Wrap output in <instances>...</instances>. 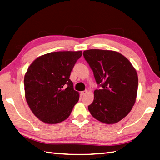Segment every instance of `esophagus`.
<instances>
[{"instance_id":"1","label":"esophagus","mask_w":160,"mask_h":160,"mask_svg":"<svg viewBox=\"0 0 160 160\" xmlns=\"http://www.w3.org/2000/svg\"><path fill=\"white\" fill-rule=\"evenodd\" d=\"M87 92V91H81L80 92V94L81 95H84Z\"/></svg>"}]
</instances>
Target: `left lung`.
Instances as JSON below:
<instances>
[{
    "label": "left lung",
    "instance_id": "8db88e82",
    "mask_svg": "<svg viewBox=\"0 0 160 160\" xmlns=\"http://www.w3.org/2000/svg\"><path fill=\"white\" fill-rule=\"evenodd\" d=\"M101 88L88 109L96 119L114 124L125 117L136 99L138 78L128 59L118 52L91 49L83 52Z\"/></svg>",
    "mask_w": 160,
    "mask_h": 160
}]
</instances>
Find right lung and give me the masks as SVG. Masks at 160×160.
I'll use <instances>...</instances> for the list:
<instances>
[{
  "mask_svg": "<svg viewBox=\"0 0 160 160\" xmlns=\"http://www.w3.org/2000/svg\"><path fill=\"white\" fill-rule=\"evenodd\" d=\"M82 51H60L37 58L24 76L25 98L40 121L56 124L69 117L79 100L69 79Z\"/></svg>",
  "mask_w": 160,
  "mask_h": 160,
  "instance_id": "obj_1",
  "label": "right lung"
}]
</instances>
